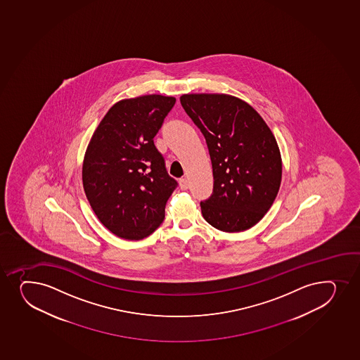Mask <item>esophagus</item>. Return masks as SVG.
<instances>
[{
  "instance_id": "34e87169",
  "label": "esophagus",
  "mask_w": 360,
  "mask_h": 360,
  "mask_svg": "<svg viewBox=\"0 0 360 360\" xmlns=\"http://www.w3.org/2000/svg\"><path fill=\"white\" fill-rule=\"evenodd\" d=\"M179 186H181V189L186 190L189 188V181L186 179V178H181L179 179Z\"/></svg>"
}]
</instances>
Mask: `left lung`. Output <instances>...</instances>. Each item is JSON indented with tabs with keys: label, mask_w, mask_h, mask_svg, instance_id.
Listing matches in <instances>:
<instances>
[{
	"label": "left lung",
	"mask_w": 360,
	"mask_h": 360,
	"mask_svg": "<svg viewBox=\"0 0 360 360\" xmlns=\"http://www.w3.org/2000/svg\"><path fill=\"white\" fill-rule=\"evenodd\" d=\"M181 103L205 136L213 167L212 196L202 215L222 232H243L258 224L282 182L278 143L248 102L227 94H184Z\"/></svg>",
	"instance_id": "obj_1"
}]
</instances>
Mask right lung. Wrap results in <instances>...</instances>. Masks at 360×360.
<instances>
[{
    "label": "right lung",
    "instance_id": "obj_1",
    "mask_svg": "<svg viewBox=\"0 0 360 360\" xmlns=\"http://www.w3.org/2000/svg\"><path fill=\"white\" fill-rule=\"evenodd\" d=\"M174 102L155 94L116 102L86 147L85 195L101 224L122 239L141 240L155 232L177 186L153 143Z\"/></svg>",
    "mask_w": 360,
    "mask_h": 360
}]
</instances>
